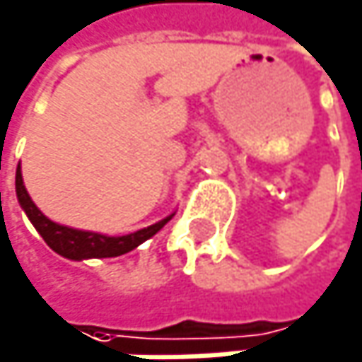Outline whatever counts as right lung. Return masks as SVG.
I'll return each instance as SVG.
<instances>
[{
  "instance_id": "1",
  "label": "right lung",
  "mask_w": 362,
  "mask_h": 362,
  "mask_svg": "<svg viewBox=\"0 0 362 362\" xmlns=\"http://www.w3.org/2000/svg\"><path fill=\"white\" fill-rule=\"evenodd\" d=\"M14 185H16V199H18L23 212L28 214V218L32 221L36 231L42 236V240L57 255H62L66 259H74V262H83V259H92V257H117V255L133 251L141 243H146L148 238L158 234V231L167 225V221H171V216L175 214V212H171L169 216L156 221L154 225L137 229V231H133V234L107 236V234H98V231H86V229H74L68 225H59V223L51 221L47 214H42L23 185L21 165L16 167V182Z\"/></svg>"
}]
</instances>
